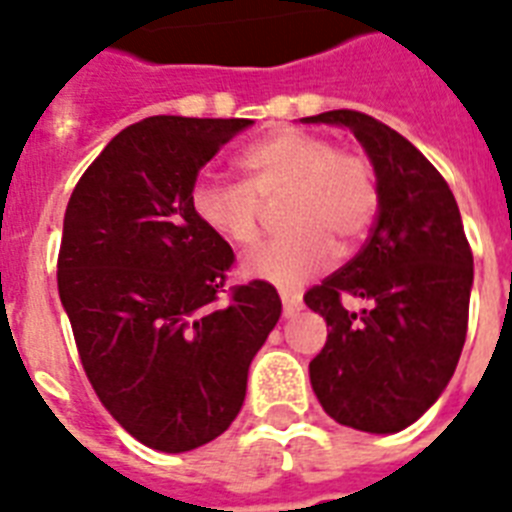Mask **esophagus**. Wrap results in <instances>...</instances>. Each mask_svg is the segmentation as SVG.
<instances>
[{
    "instance_id": "obj_1",
    "label": "esophagus",
    "mask_w": 512,
    "mask_h": 512,
    "mask_svg": "<svg viewBox=\"0 0 512 512\" xmlns=\"http://www.w3.org/2000/svg\"><path fill=\"white\" fill-rule=\"evenodd\" d=\"M300 310H303V303H300L298 295H290V292H282V313H285V318L298 316Z\"/></svg>"
}]
</instances>
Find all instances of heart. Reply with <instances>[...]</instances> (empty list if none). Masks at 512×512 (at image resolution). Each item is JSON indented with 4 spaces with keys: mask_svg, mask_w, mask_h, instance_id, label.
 <instances>
[{
    "mask_svg": "<svg viewBox=\"0 0 512 512\" xmlns=\"http://www.w3.org/2000/svg\"><path fill=\"white\" fill-rule=\"evenodd\" d=\"M246 181L204 173L191 186V212L235 248L261 235L264 204L282 194L279 230L246 261V272L279 287H298L329 264L334 243L347 251L365 238L381 191L368 157L329 137L279 129L240 155Z\"/></svg>",
    "mask_w": 512,
    "mask_h": 512,
    "instance_id": "b5f03b06",
    "label": "heart"
}]
</instances>
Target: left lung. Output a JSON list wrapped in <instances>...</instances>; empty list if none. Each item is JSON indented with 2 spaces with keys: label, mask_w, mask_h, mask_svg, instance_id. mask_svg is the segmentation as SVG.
<instances>
[{
  "label": "left lung",
  "mask_w": 512,
  "mask_h": 512,
  "mask_svg": "<svg viewBox=\"0 0 512 512\" xmlns=\"http://www.w3.org/2000/svg\"><path fill=\"white\" fill-rule=\"evenodd\" d=\"M303 121L349 126L381 191L360 253L305 292L329 326L310 386L339 425L399 432L438 401L466 342L474 256L461 212L438 168L383 121L347 108ZM347 297L369 308L347 311Z\"/></svg>",
  "instance_id": "8db88e82"
}]
</instances>
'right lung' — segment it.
<instances>
[{"label": "right lung", "mask_w": 512, "mask_h": 512, "mask_svg": "<svg viewBox=\"0 0 512 512\" xmlns=\"http://www.w3.org/2000/svg\"><path fill=\"white\" fill-rule=\"evenodd\" d=\"M251 124L126 126L64 214L56 279L82 368L111 417L155 451H194L233 425L248 365L282 313L264 279L222 290L235 253L191 212L199 170Z\"/></svg>", "instance_id": "right-lung-1"}]
</instances>
